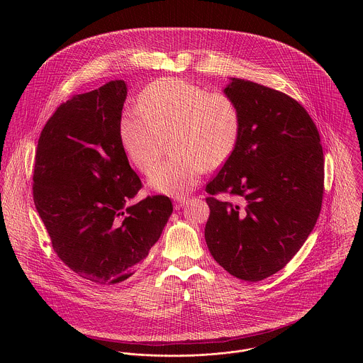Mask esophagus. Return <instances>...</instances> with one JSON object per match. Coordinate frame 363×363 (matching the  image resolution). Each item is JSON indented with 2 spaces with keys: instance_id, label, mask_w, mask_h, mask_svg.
I'll return each instance as SVG.
<instances>
[{
  "instance_id": "esophagus-1",
  "label": "esophagus",
  "mask_w": 363,
  "mask_h": 363,
  "mask_svg": "<svg viewBox=\"0 0 363 363\" xmlns=\"http://www.w3.org/2000/svg\"><path fill=\"white\" fill-rule=\"evenodd\" d=\"M189 200H190V199L186 197V196H184V197H183V196L176 197V199H174V208H176V209H180V208L184 207V206L189 203Z\"/></svg>"
}]
</instances>
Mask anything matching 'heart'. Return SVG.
Returning <instances> with one entry per match:
<instances>
[{
  "mask_svg": "<svg viewBox=\"0 0 363 363\" xmlns=\"http://www.w3.org/2000/svg\"><path fill=\"white\" fill-rule=\"evenodd\" d=\"M140 108L121 114L120 143L131 163L150 173L162 138L172 135L175 155L150 176V184L164 194L191 190L207 167H219L230 157L239 141L240 110L225 92H209L180 78H160L144 88Z\"/></svg>",
  "mask_w": 363,
  "mask_h": 363,
  "instance_id": "obj_1",
  "label": "heart"
}]
</instances>
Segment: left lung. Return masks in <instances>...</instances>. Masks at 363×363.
Here are the masks:
<instances>
[{
    "label": "left lung",
    "instance_id": "1",
    "mask_svg": "<svg viewBox=\"0 0 363 363\" xmlns=\"http://www.w3.org/2000/svg\"><path fill=\"white\" fill-rule=\"evenodd\" d=\"M225 94L242 125L233 154L206 187V242L229 274L257 282L291 261L317 222L323 147L306 108L284 92L233 78ZM218 194L235 200L220 202Z\"/></svg>",
    "mask_w": 363,
    "mask_h": 363
}]
</instances>
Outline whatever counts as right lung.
I'll return each mask as SVG.
<instances>
[{
    "label": "right lung",
    "mask_w": 363,
    "mask_h": 363,
    "mask_svg": "<svg viewBox=\"0 0 363 363\" xmlns=\"http://www.w3.org/2000/svg\"><path fill=\"white\" fill-rule=\"evenodd\" d=\"M127 96L111 81L61 104L42 130L33 201L58 259L96 284H118L148 256L173 211L166 196L128 203L143 189L118 137Z\"/></svg>",
    "instance_id": "1"
}]
</instances>
